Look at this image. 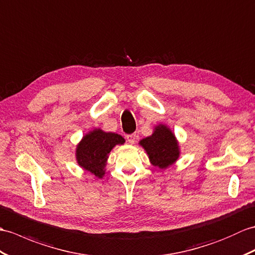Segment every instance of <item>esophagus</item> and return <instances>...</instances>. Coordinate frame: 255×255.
<instances>
[{
    "label": "esophagus",
    "mask_w": 255,
    "mask_h": 255,
    "mask_svg": "<svg viewBox=\"0 0 255 255\" xmlns=\"http://www.w3.org/2000/svg\"><path fill=\"white\" fill-rule=\"evenodd\" d=\"M135 138H137V135H135V133H130V134H127V141L129 142V143L133 144L135 142Z\"/></svg>",
    "instance_id": "1"
}]
</instances>
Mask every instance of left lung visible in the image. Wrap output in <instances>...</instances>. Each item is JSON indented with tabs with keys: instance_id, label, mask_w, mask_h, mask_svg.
<instances>
[{
	"instance_id": "8db88e82",
	"label": "left lung",
	"mask_w": 255,
	"mask_h": 255,
	"mask_svg": "<svg viewBox=\"0 0 255 255\" xmlns=\"http://www.w3.org/2000/svg\"><path fill=\"white\" fill-rule=\"evenodd\" d=\"M140 144L149 154L152 164L159 168L168 167L179 156L178 144L173 132L163 125L156 127L150 137L142 139Z\"/></svg>"
}]
</instances>
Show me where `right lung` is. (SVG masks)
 <instances>
[{
    "mask_svg": "<svg viewBox=\"0 0 255 255\" xmlns=\"http://www.w3.org/2000/svg\"><path fill=\"white\" fill-rule=\"evenodd\" d=\"M124 142L125 139L117 133L93 130L85 135L77 147V161L81 167L101 178L104 175L109 153L116 144H123Z\"/></svg>",
    "mask_w": 255,
    "mask_h": 255,
    "instance_id": "1",
    "label": "right lung"
}]
</instances>
